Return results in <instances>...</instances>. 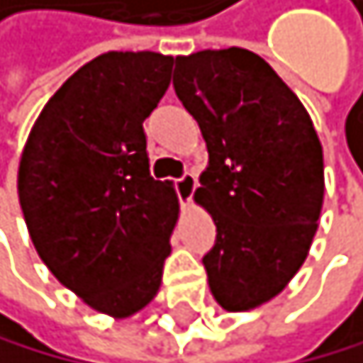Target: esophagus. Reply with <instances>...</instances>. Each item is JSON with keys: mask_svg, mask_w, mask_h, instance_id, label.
Here are the masks:
<instances>
[{"mask_svg": "<svg viewBox=\"0 0 363 363\" xmlns=\"http://www.w3.org/2000/svg\"><path fill=\"white\" fill-rule=\"evenodd\" d=\"M195 186H197V177H195L193 172H184L179 179H174V191H177L182 204H191Z\"/></svg>", "mask_w": 363, "mask_h": 363, "instance_id": "esophagus-1", "label": "esophagus"}]
</instances>
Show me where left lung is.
I'll use <instances>...</instances> for the list:
<instances>
[{
	"label": "left lung",
	"instance_id": "1",
	"mask_svg": "<svg viewBox=\"0 0 363 363\" xmlns=\"http://www.w3.org/2000/svg\"><path fill=\"white\" fill-rule=\"evenodd\" d=\"M172 87L208 150L195 199L216 222L202 258L224 310L258 308L306 262L323 206V150L281 76L247 49L174 57Z\"/></svg>",
	"mask_w": 363,
	"mask_h": 363
}]
</instances>
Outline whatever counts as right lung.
Listing matches in <instances>:
<instances>
[{"label":"right lung","mask_w":363,"mask_h":363,"mask_svg":"<svg viewBox=\"0 0 363 363\" xmlns=\"http://www.w3.org/2000/svg\"><path fill=\"white\" fill-rule=\"evenodd\" d=\"M172 62L155 51L94 57L44 105L19 159V206L38 256L114 319L157 296L179 216L172 184L152 179L143 132Z\"/></svg>","instance_id":"add662e5"}]
</instances>
